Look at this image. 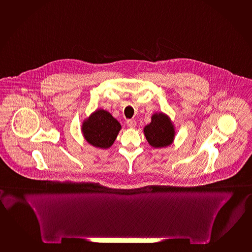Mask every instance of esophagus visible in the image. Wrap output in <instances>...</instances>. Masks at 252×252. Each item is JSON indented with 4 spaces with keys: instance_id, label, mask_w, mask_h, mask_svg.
<instances>
[{
    "instance_id": "34e87169",
    "label": "esophagus",
    "mask_w": 252,
    "mask_h": 252,
    "mask_svg": "<svg viewBox=\"0 0 252 252\" xmlns=\"http://www.w3.org/2000/svg\"><path fill=\"white\" fill-rule=\"evenodd\" d=\"M128 127L134 128L136 126V121L135 120H129L126 122Z\"/></svg>"
}]
</instances>
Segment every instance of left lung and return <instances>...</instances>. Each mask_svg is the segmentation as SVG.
<instances>
[{"mask_svg":"<svg viewBox=\"0 0 252 252\" xmlns=\"http://www.w3.org/2000/svg\"><path fill=\"white\" fill-rule=\"evenodd\" d=\"M144 134L153 148H164L173 142L175 128L168 116L160 112L155 113L151 122L144 127Z\"/></svg>","mask_w":252,"mask_h":252,"instance_id":"1","label":"left lung"}]
</instances>
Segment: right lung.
Returning a JSON list of instances; mask_svg holds the SVG:
<instances>
[{"instance_id":"right-lung-1","label":"right lung","mask_w":252,"mask_h":252,"mask_svg":"<svg viewBox=\"0 0 252 252\" xmlns=\"http://www.w3.org/2000/svg\"><path fill=\"white\" fill-rule=\"evenodd\" d=\"M121 129L120 122L103 109L96 110L83 121L82 132L85 140L95 148H110Z\"/></svg>"}]
</instances>
